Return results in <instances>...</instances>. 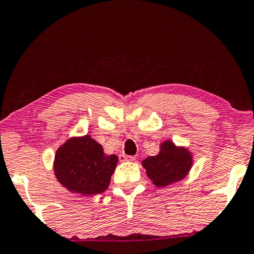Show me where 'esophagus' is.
<instances>
[{"mask_svg": "<svg viewBox=\"0 0 254 254\" xmlns=\"http://www.w3.org/2000/svg\"><path fill=\"white\" fill-rule=\"evenodd\" d=\"M135 159L136 158L134 156H129V155H126V154H120L119 155V161L120 162H134Z\"/></svg>", "mask_w": 254, "mask_h": 254, "instance_id": "34e87169", "label": "esophagus"}]
</instances>
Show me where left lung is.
<instances>
[{
	"label": "left lung",
	"instance_id": "left-lung-1",
	"mask_svg": "<svg viewBox=\"0 0 254 254\" xmlns=\"http://www.w3.org/2000/svg\"><path fill=\"white\" fill-rule=\"evenodd\" d=\"M141 165L153 184L164 188L183 180L193 165V159L188 149L176 147L173 141L166 140L161 145L159 154L144 159Z\"/></svg>",
	"mask_w": 254,
	"mask_h": 254
}]
</instances>
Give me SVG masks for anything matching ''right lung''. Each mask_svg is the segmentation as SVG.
<instances>
[{
	"label": "right lung",
	"mask_w": 254,
	"mask_h": 254,
	"mask_svg": "<svg viewBox=\"0 0 254 254\" xmlns=\"http://www.w3.org/2000/svg\"><path fill=\"white\" fill-rule=\"evenodd\" d=\"M117 163L116 155H106L102 146L86 135L68 139L57 150L53 170L70 192L95 195L108 189Z\"/></svg>",
	"instance_id": "obj_1"
}]
</instances>
